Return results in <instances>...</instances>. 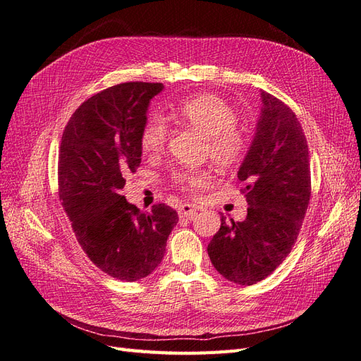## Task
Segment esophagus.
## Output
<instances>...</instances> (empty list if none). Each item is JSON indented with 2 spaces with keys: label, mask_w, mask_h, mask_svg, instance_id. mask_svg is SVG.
Masks as SVG:
<instances>
[{
  "label": "esophagus",
  "mask_w": 361,
  "mask_h": 361,
  "mask_svg": "<svg viewBox=\"0 0 361 361\" xmlns=\"http://www.w3.org/2000/svg\"><path fill=\"white\" fill-rule=\"evenodd\" d=\"M197 209L199 207L197 206H194V204H190V203H183V204H180L179 206V209H178V212H179V215L183 218H192L194 215H195V212H197Z\"/></svg>",
  "instance_id": "esophagus-1"
}]
</instances>
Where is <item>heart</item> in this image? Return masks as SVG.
I'll list each match as a JSON object with an SVG mask.
<instances>
[{
  "label": "heart",
  "mask_w": 361,
  "mask_h": 361,
  "mask_svg": "<svg viewBox=\"0 0 361 361\" xmlns=\"http://www.w3.org/2000/svg\"><path fill=\"white\" fill-rule=\"evenodd\" d=\"M182 123L204 138L206 154L216 167L231 169L245 154V138L236 129L238 117L231 105L214 94H199L178 105L174 113ZM169 126L159 114L150 116L140 134L141 147L147 154H158L166 146ZM211 180L207 170H185L174 174V182L185 191H199Z\"/></svg>",
  "instance_id": "1"
}]
</instances>
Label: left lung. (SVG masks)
Wrapping results in <instances>:
<instances>
[{
  "mask_svg": "<svg viewBox=\"0 0 361 361\" xmlns=\"http://www.w3.org/2000/svg\"><path fill=\"white\" fill-rule=\"evenodd\" d=\"M255 137L239 167L248 203L244 221H226L207 245L215 269L241 286L276 271L297 241L310 200L307 140L297 116L277 97L260 90Z\"/></svg>",
  "mask_w": 361,
  "mask_h": 361,
  "instance_id": "1",
  "label": "left lung"
}]
</instances>
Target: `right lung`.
<instances>
[{"label":"right lung","mask_w":361,"mask_h":361,"mask_svg":"<svg viewBox=\"0 0 361 361\" xmlns=\"http://www.w3.org/2000/svg\"><path fill=\"white\" fill-rule=\"evenodd\" d=\"M161 82H123L80 105L64 128L59 192L72 231L93 264L122 281L161 264L178 212L159 203L141 212L120 194L141 162L140 134Z\"/></svg>","instance_id":"1"}]
</instances>
